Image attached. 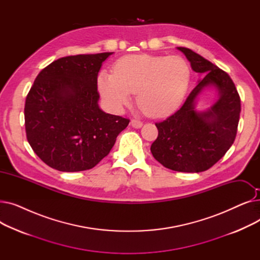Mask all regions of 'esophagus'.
Returning a JSON list of instances; mask_svg holds the SVG:
<instances>
[{"label":"esophagus","instance_id":"1","mask_svg":"<svg viewBox=\"0 0 260 260\" xmlns=\"http://www.w3.org/2000/svg\"><path fill=\"white\" fill-rule=\"evenodd\" d=\"M131 124H132V126H133V127H135V128H140V127L142 126L143 123H142L140 120L133 119V120L131 121Z\"/></svg>","mask_w":260,"mask_h":260}]
</instances>
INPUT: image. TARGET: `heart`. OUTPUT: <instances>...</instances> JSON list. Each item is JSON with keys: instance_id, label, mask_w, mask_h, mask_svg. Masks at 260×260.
<instances>
[{"instance_id": "heart-1", "label": "heart", "mask_w": 260, "mask_h": 260, "mask_svg": "<svg viewBox=\"0 0 260 260\" xmlns=\"http://www.w3.org/2000/svg\"><path fill=\"white\" fill-rule=\"evenodd\" d=\"M189 80V66L181 57L131 54L116 62L114 74H99L98 88L107 106L116 113L129 105L132 92H137L141 111L160 118L179 107Z\"/></svg>"}]
</instances>
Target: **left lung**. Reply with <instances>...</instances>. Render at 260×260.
Instances as JSON below:
<instances>
[{
    "mask_svg": "<svg viewBox=\"0 0 260 260\" xmlns=\"http://www.w3.org/2000/svg\"><path fill=\"white\" fill-rule=\"evenodd\" d=\"M177 48L184 53L192 70L204 78L199 80L180 109L156 123L158 137L151 152L170 170L199 173L212 168L234 143L241 111L240 97L225 72L193 50ZM211 86L218 90L217 101L207 111H196L197 97Z\"/></svg>",
    "mask_w": 260,
    "mask_h": 260,
    "instance_id": "left-lung-1",
    "label": "left lung"
}]
</instances>
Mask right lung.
I'll use <instances>...</instances> for the list:
<instances>
[{
  "label": "right lung",
  "mask_w": 260,
  "mask_h": 260,
  "mask_svg": "<svg viewBox=\"0 0 260 260\" xmlns=\"http://www.w3.org/2000/svg\"><path fill=\"white\" fill-rule=\"evenodd\" d=\"M113 52L77 54L50 63L26 97V137L44 163L60 172L92 169L129 120L99 107L98 73Z\"/></svg>",
  "instance_id": "obj_1"
}]
</instances>
